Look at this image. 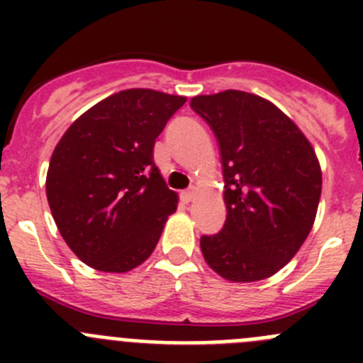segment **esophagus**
<instances>
[{
	"label": "esophagus",
	"mask_w": 363,
	"mask_h": 363,
	"mask_svg": "<svg viewBox=\"0 0 363 363\" xmlns=\"http://www.w3.org/2000/svg\"><path fill=\"white\" fill-rule=\"evenodd\" d=\"M194 198H196V189H189V191L182 192V200H184V203H191V201H194Z\"/></svg>",
	"instance_id": "esophagus-1"
}]
</instances>
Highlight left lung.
I'll return each instance as SVG.
<instances>
[{
    "label": "left lung",
    "instance_id": "obj_1",
    "mask_svg": "<svg viewBox=\"0 0 363 363\" xmlns=\"http://www.w3.org/2000/svg\"><path fill=\"white\" fill-rule=\"evenodd\" d=\"M191 107L216 134L225 182V225L201 236V255L234 284L265 280L289 264L313 229L322 194L316 152L262 96L223 91L194 96Z\"/></svg>",
    "mask_w": 363,
    "mask_h": 363
}]
</instances>
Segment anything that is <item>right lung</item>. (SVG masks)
<instances>
[{
	"instance_id": "1",
	"label": "right lung",
	"mask_w": 363,
	"mask_h": 363,
	"mask_svg": "<svg viewBox=\"0 0 363 363\" xmlns=\"http://www.w3.org/2000/svg\"><path fill=\"white\" fill-rule=\"evenodd\" d=\"M185 96L127 89L70 125L47 171V200L70 251L96 271L127 272L158 243L178 194L154 165V143Z\"/></svg>"
}]
</instances>
